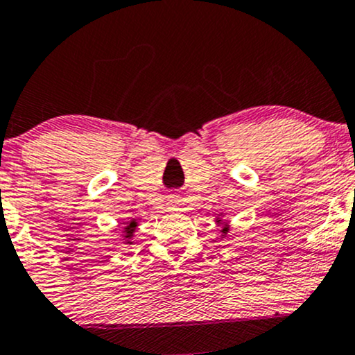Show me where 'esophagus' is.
Segmentation results:
<instances>
[{
    "instance_id": "obj_1",
    "label": "esophagus",
    "mask_w": 355,
    "mask_h": 355,
    "mask_svg": "<svg viewBox=\"0 0 355 355\" xmlns=\"http://www.w3.org/2000/svg\"><path fill=\"white\" fill-rule=\"evenodd\" d=\"M178 202H179L178 196H174V195L169 196V203H178Z\"/></svg>"
}]
</instances>
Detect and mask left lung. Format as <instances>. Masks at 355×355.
<instances>
[{
    "label": "left lung",
    "instance_id": "left-lung-1",
    "mask_svg": "<svg viewBox=\"0 0 355 355\" xmlns=\"http://www.w3.org/2000/svg\"><path fill=\"white\" fill-rule=\"evenodd\" d=\"M224 234H227V229H224V231H222Z\"/></svg>",
    "mask_w": 355,
    "mask_h": 355
}]
</instances>
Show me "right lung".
Masks as SVG:
<instances>
[{
  "label": "right lung",
  "mask_w": 355,
  "mask_h": 355,
  "mask_svg": "<svg viewBox=\"0 0 355 355\" xmlns=\"http://www.w3.org/2000/svg\"><path fill=\"white\" fill-rule=\"evenodd\" d=\"M135 227H137V222H135V220L128 222V225L124 227V237H126V239H131V236H133V232H135ZM126 243H130V241H126Z\"/></svg>",
  "instance_id": "add662e5"
}]
</instances>
